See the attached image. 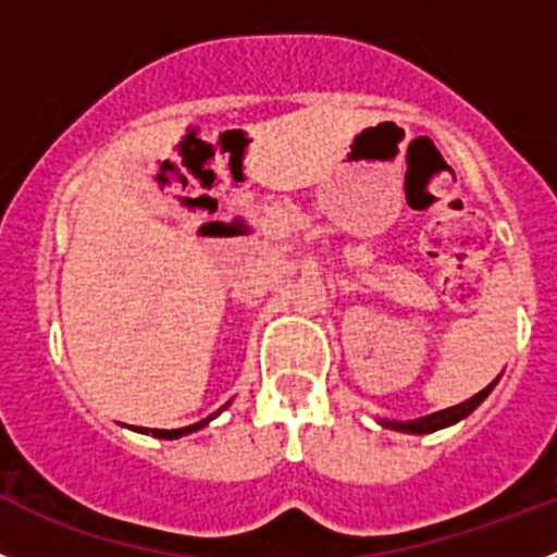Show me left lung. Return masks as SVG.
Returning a JSON list of instances; mask_svg holds the SVG:
<instances>
[{
    "mask_svg": "<svg viewBox=\"0 0 557 557\" xmlns=\"http://www.w3.org/2000/svg\"><path fill=\"white\" fill-rule=\"evenodd\" d=\"M497 379H500V376H497ZM497 379L490 384V387H483L481 393H475L472 398H467V401L456 404V407H450V409H440V412L425 414V418H418V420H379V423H382L384 429L404 431V434H431V431H436V429H445V425L459 423V420H465L467 414L472 412V409L481 407V401L490 396L492 387L497 384Z\"/></svg>",
    "mask_w": 557,
    "mask_h": 557,
    "instance_id": "left-lung-1",
    "label": "left lung"
}]
</instances>
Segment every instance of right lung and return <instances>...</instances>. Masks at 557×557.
Instances as JSON below:
<instances>
[{
  "mask_svg": "<svg viewBox=\"0 0 557 557\" xmlns=\"http://www.w3.org/2000/svg\"><path fill=\"white\" fill-rule=\"evenodd\" d=\"M225 409V407H222ZM220 414V412H216ZM208 420H214V414H211V418H206V420H200V423H195V425H184V429H173V431H164V429H145V434H153V436H159V440H178V436H184V434H191V431H197V429H202V425L208 423Z\"/></svg>",
  "mask_w": 557,
  "mask_h": 557,
  "instance_id": "right-lung-1",
  "label": "right lung"
}]
</instances>
